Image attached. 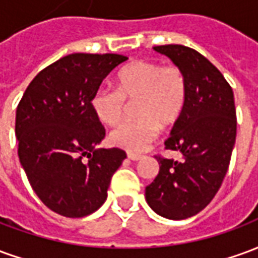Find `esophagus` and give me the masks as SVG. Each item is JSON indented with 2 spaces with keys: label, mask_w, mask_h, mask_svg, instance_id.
<instances>
[{
  "label": "esophagus",
  "mask_w": 258,
  "mask_h": 258,
  "mask_svg": "<svg viewBox=\"0 0 258 258\" xmlns=\"http://www.w3.org/2000/svg\"><path fill=\"white\" fill-rule=\"evenodd\" d=\"M127 157H128L130 160H133V162H138L140 160L141 155H138V153H133V152H127Z\"/></svg>",
  "instance_id": "obj_1"
}]
</instances>
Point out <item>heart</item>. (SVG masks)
I'll return each mask as SVG.
<instances>
[{
  "instance_id": "b5f03b06",
  "label": "heart",
  "mask_w": 258,
  "mask_h": 258,
  "mask_svg": "<svg viewBox=\"0 0 258 258\" xmlns=\"http://www.w3.org/2000/svg\"><path fill=\"white\" fill-rule=\"evenodd\" d=\"M127 99L141 98L140 120L123 121L110 131L113 145L141 152L159 134V125L168 127L181 116L186 99V81L177 66H162L153 60H138L121 69L117 88L99 87L92 96V109L102 123L116 124Z\"/></svg>"
}]
</instances>
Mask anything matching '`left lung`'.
I'll list each match as a JSON object with an SVG mask.
<instances>
[{
    "mask_svg": "<svg viewBox=\"0 0 258 258\" xmlns=\"http://www.w3.org/2000/svg\"><path fill=\"white\" fill-rule=\"evenodd\" d=\"M181 69L186 99L166 149L184 160L156 157L159 174L145 188L152 210L168 220H185L210 203L228 171L236 140V110L231 85L210 60L184 45L153 47Z\"/></svg>",
    "mask_w": 258,
    "mask_h": 258,
    "instance_id": "8db88e82",
    "label": "left lung"
}]
</instances>
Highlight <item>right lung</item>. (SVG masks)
Listing matches in <instances>:
<instances>
[{
	"instance_id": "add662e5",
	"label": "right lung",
	"mask_w": 258,
	"mask_h": 258,
	"mask_svg": "<svg viewBox=\"0 0 258 258\" xmlns=\"http://www.w3.org/2000/svg\"><path fill=\"white\" fill-rule=\"evenodd\" d=\"M127 59L68 55L37 74L18 105L19 162L40 200L60 216L80 218L98 210L127 157L118 148L96 149L105 128L91 105L107 74Z\"/></svg>"
}]
</instances>
